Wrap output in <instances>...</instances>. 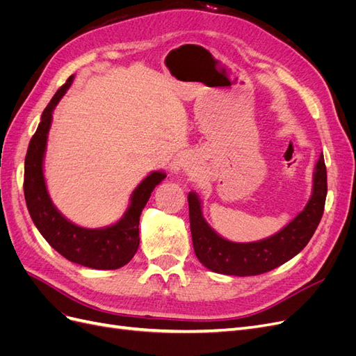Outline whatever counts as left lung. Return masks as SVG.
<instances>
[{"label": "left lung", "mask_w": 356, "mask_h": 356, "mask_svg": "<svg viewBox=\"0 0 356 356\" xmlns=\"http://www.w3.org/2000/svg\"><path fill=\"white\" fill-rule=\"evenodd\" d=\"M327 197V168L319 156L314 172V191L297 217L270 238L236 243L215 233L202 215V202L188 193L190 230L199 261L209 270L230 276H254L270 272L296 257L309 243L322 218Z\"/></svg>", "instance_id": "1"}]
</instances>
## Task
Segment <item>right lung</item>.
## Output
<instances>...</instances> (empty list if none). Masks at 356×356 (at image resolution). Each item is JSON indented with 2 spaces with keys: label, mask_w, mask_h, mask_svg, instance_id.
<instances>
[{
  "label": "right lung",
  "mask_w": 356,
  "mask_h": 356,
  "mask_svg": "<svg viewBox=\"0 0 356 356\" xmlns=\"http://www.w3.org/2000/svg\"><path fill=\"white\" fill-rule=\"evenodd\" d=\"M74 75L55 93L41 114L25 157L24 193L26 207L35 227L49 245L67 260L84 267L114 270L132 260L139 246V217L152 191L165 179L160 170L152 172L143 179L131 196V204L120 221L105 229H84L68 221L55 208L47 193L42 159H44L47 135L51 124V113L72 83Z\"/></svg>",
  "instance_id": "add662e5"
}]
</instances>
